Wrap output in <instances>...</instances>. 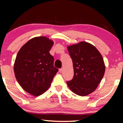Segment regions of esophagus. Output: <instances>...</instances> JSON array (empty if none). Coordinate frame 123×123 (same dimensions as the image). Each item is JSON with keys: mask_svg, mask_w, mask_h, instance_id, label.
Returning <instances> with one entry per match:
<instances>
[{"mask_svg": "<svg viewBox=\"0 0 123 123\" xmlns=\"http://www.w3.org/2000/svg\"><path fill=\"white\" fill-rule=\"evenodd\" d=\"M63 68H61V69H60L59 70V72L60 73H62V72H63Z\"/></svg>", "mask_w": 123, "mask_h": 123, "instance_id": "obj_1", "label": "esophagus"}]
</instances>
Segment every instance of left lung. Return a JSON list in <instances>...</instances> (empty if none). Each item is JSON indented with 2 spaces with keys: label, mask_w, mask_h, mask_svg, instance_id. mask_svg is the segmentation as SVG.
Segmentation results:
<instances>
[{
  "label": "left lung",
  "mask_w": 123,
  "mask_h": 123,
  "mask_svg": "<svg viewBox=\"0 0 123 123\" xmlns=\"http://www.w3.org/2000/svg\"><path fill=\"white\" fill-rule=\"evenodd\" d=\"M68 50L73 62L74 76L67 82V85L77 95H88L96 89L103 78V58L93 45L85 41L68 46Z\"/></svg>",
  "instance_id": "1"
}]
</instances>
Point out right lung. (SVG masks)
<instances>
[{
	"label": "right lung",
	"instance_id": "right-lung-1",
	"mask_svg": "<svg viewBox=\"0 0 123 123\" xmlns=\"http://www.w3.org/2000/svg\"><path fill=\"white\" fill-rule=\"evenodd\" d=\"M53 41L44 36L31 38L17 55L14 72L18 83L32 95H42L49 88L58 69L49 53Z\"/></svg>",
	"mask_w": 123,
	"mask_h": 123
}]
</instances>
